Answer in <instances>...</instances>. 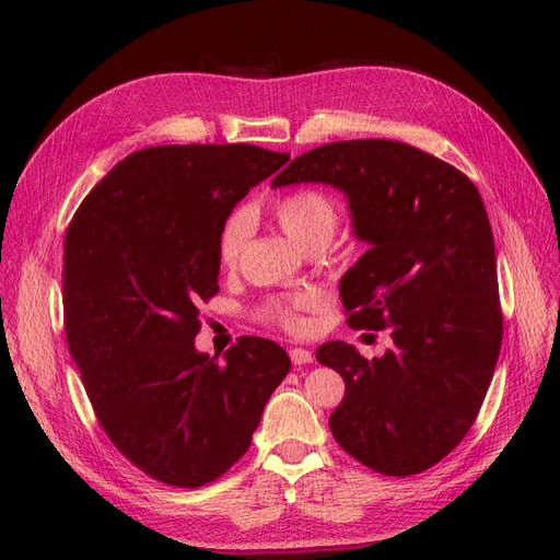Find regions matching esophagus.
Instances as JSON below:
<instances>
[{"mask_svg": "<svg viewBox=\"0 0 560 560\" xmlns=\"http://www.w3.org/2000/svg\"><path fill=\"white\" fill-rule=\"evenodd\" d=\"M290 358H292V364H294V366L311 364V362H313V352L306 350V348H292V350H290Z\"/></svg>", "mask_w": 560, "mask_h": 560, "instance_id": "obj_1", "label": "esophagus"}]
</instances>
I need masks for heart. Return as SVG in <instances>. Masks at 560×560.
Returning a JSON list of instances; mask_svg holds the SVG:
<instances>
[{"instance_id":"obj_1","label":"heart","mask_w":560,"mask_h":560,"mask_svg":"<svg viewBox=\"0 0 560 560\" xmlns=\"http://www.w3.org/2000/svg\"><path fill=\"white\" fill-rule=\"evenodd\" d=\"M273 219L280 231L290 238L301 252H306L315 245L327 247L336 233L338 212L334 200L315 189L292 191L273 202ZM249 231V222L243 212L229 217L224 224L222 238H219V257L224 264H235L238 254L245 245ZM319 306L317 294H296L284 301H273L268 308V315L278 319L287 329L301 327V313L313 311Z\"/></svg>"}]
</instances>
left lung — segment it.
<instances>
[{
    "label": "left lung",
    "instance_id": "obj_1",
    "mask_svg": "<svg viewBox=\"0 0 560 560\" xmlns=\"http://www.w3.org/2000/svg\"><path fill=\"white\" fill-rule=\"evenodd\" d=\"M341 191L366 252L341 278L354 329H387L393 348L364 360L343 341L317 362L346 381L329 418L354 460L411 477L471 428L502 343L498 261L481 194L453 165L393 140H346L294 159L270 182Z\"/></svg>",
    "mask_w": 560,
    "mask_h": 560
}]
</instances>
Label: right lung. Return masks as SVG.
I'll return each instance as SVG.
<instances>
[{
    "mask_svg": "<svg viewBox=\"0 0 560 560\" xmlns=\"http://www.w3.org/2000/svg\"><path fill=\"white\" fill-rule=\"evenodd\" d=\"M287 161L254 144L135 151L67 229L72 360L112 444L163 483L196 488L241 460L292 366L259 336H243L222 362L194 343L200 301L219 292L226 219Z\"/></svg>",
    "mask_w": 560,
    "mask_h": 560,
    "instance_id": "right-lung-1",
    "label": "right lung"
}]
</instances>
